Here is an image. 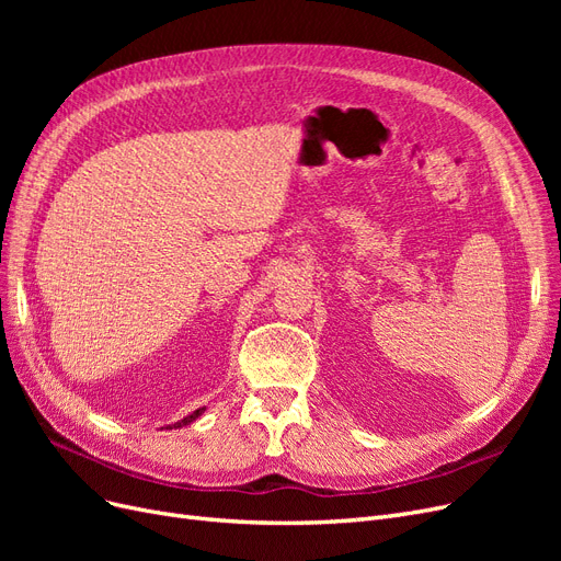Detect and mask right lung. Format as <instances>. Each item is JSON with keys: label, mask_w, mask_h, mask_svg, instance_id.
<instances>
[{"label": "right lung", "mask_w": 561, "mask_h": 561, "mask_svg": "<svg viewBox=\"0 0 561 561\" xmlns=\"http://www.w3.org/2000/svg\"><path fill=\"white\" fill-rule=\"evenodd\" d=\"M201 412H206V407H201V410H196L194 414H190V416H184L182 421H178V423H173L175 428H182V426H186V423H192V421H196L198 416H201Z\"/></svg>", "instance_id": "add662e5"}]
</instances>
